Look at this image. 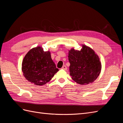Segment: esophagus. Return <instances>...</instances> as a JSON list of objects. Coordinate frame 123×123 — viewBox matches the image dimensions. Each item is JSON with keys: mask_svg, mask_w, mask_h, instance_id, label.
<instances>
[{"mask_svg": "<svg viewBox=\"0 0 123 123\" xmlns=\"http://www.w3.org/2000/svg\"><path fill=\"white\" fill-rule=\"evenodd\" d=\"M62 70H66L67 69V67L65 66V65H64L62 67V68H61Z\"/></svg>", "mask_w": 123, "mask_h": 123, "instance_id": "esophagus-1", "label": "esophagus"}]
</instances>
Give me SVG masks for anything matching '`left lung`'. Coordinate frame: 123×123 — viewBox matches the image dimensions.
I'll return each mask as SVG.
<instances>
[{"instance_id": "8db88e82", "label": "left lung", "mask_w": 123, "mask_h": 123, "mask_svg": "<svg viewBox=\"0 0 123 123\" xmlns=\"http://www.w3.org/2000/svg\"><path fill=\"white\" fill-rule=\"evenodd\" d=\"M69 71L72 79L77 84L87 85L97 79L102 65L98 56L88 46L82 44L80 51L72 48L69 50Z\"/></svg>"}]
</instances>
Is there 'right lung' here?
I'll list each match as a JSON object with an SVG mask.
<instances>
[{
  "label": "right lung",
  "instance_id": "add662e5",
  "mask_svg": "<svg viewBox=\"0 0 123 123\" xmlns=\"http://www.w3.org/2000/svg\"><path fill=\"white\" fill-rule=\"evenodd\" d=\"M21 70L26 80L39 86L49 82L58 71L51 58L50 52L44 51L40 46L32 48L26 54Z\"/></svg>",
  "mask_w": 123,
  "mask_h": 123
}]
</instances>
